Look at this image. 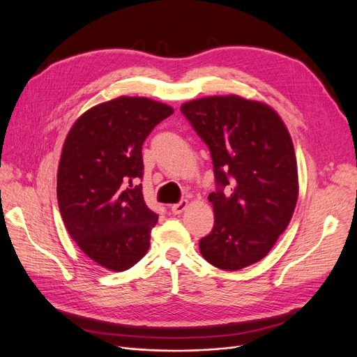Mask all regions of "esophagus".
<instances>
[{"instance_id": "1", "label": "esophagus", "mask_w": 357, "mask_h": 357, "mask_svg": "<svg viewBox=\"0 0 357 357\" xmlns=\"http://www.w3.org/2000/svg\"><path fill=\"white\" fill-rule=\"evenodd\" d=\"M186 208H188V201L186 199H181L178 204H175V205H172V213L175 214V215H178V214H181V213H183Z\"/></svg>"}]
</instances>
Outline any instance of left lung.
<instances>
[{"mask_svg": "<svg viewBox=\"0 0 357 357\" xmlns=\"http://www.w3.org/2000/svg\"><path fill=\"white\" fill-rule=\"evenodd\" d=\"M211 152L217 191L214 227L199 240L215 268L238 271L264 259L285 231L298 199L289 131L265 102L214 96L181 105Z\"/></svg>", "mask_w": 357, "mask_h": 357, "instance_id": "left-lung-1", "label": "left lung"}]
</instances>
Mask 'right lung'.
Instances as JSON below:
<instances>
[{
	"mask_svg": "<svg viewBox=\"0 0 357 357\" xmlns=\"http://www.w3.org/2000/svg\"><path fill=\"white\" fill-rule=\"evenodd\" d=\"M174 108L144 97H119L89 108L65 139L58 204L68 233L105 269L135 266L150 246L158 214L143 198L142 146Z\"/></svg>",
	"mask_w": 357,
	"mask_h": 357,
	"instance_id": "obj_1",
	"label": "right lung"
}]
</instances>
